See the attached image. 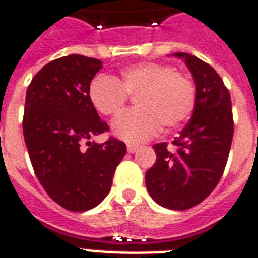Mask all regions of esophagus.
<instances>
[{
	"mask_svg": "<svg viewBox=\"0 0 258 258\" xmlns=\"http://www.w3.org/2000/svg\"><path fill=\"white\" fill-rule=\"evenodd\" d=\"M138 150V146L134 145V143H127V151L130 154H134Z\"/></svg>",
	"mask_w": 258,
	"mask_h": 258,
	"instance_id": "obj_1",
	"label": "esophagus"
}]
</instances>
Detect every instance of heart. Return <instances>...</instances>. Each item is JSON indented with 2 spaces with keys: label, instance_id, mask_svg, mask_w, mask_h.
<instances>
[{
  "label": "heart",
  "instance_id": "heart-1",
  "mask_svg": "<svg viewBox=\"0 0 258 258\" xmlns=\"http://www.w3.org/2000/svg\"><path fill=\"white\" fill-rule=\"evenodd\" d=\"M138 108L113 121L112 131L128 142L149 139L161 130L176 128L187 120L196 105V88L190 79L171 66L138 62L121 70L120 79L97 75L89 84L88 96L97 112L116 116L135 96Z\"/></svg>",
  "mask_w": 258,
  "mask_h": 258
}]
</instances>
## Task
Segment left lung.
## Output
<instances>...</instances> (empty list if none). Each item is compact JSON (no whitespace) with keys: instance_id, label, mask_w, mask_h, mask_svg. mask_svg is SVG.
Listing matches in <instances>:
<instances>
[{"instance_id":"1","label":"left lung","mask_w":258,"mask_h":258,"mask_svg":"<svg viewBox=\"0 0 258 258\" xmlns=\"http://www.w3.org/2000/svg\"><path fill=\"white\" fill-rule=\"evenodd\" d=\"M183 58L196 83V105L187 125L172 142L157 143V161L146 172V186L157 204L186 210L201 204L224 174L233 141L232 101L213 67L188 53Z\"/></svg>"}]
</instances>
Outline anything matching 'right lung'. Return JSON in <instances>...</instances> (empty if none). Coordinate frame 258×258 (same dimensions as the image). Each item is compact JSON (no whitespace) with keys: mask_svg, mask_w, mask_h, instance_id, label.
Returning a JSON list of instances; mask_svg holds the SVG:
<instances>
[{"mask_svg":"<svg viewBox=\"0 0 258 258\" xmlns=\"http://www.w3.org/2000/svg\"><path fill=\"white\" fill-rule=\"evenodd\" d=\"M101 61L70 54L48 62L26 89L24 139L40 183L52 200L71 212H86L111 190L124 142L109 138L89 142L108 131L88 96Z\"/></svg>","mask_w":258,"mask_h":258,"instance_id":"obj_1","label":"right lung"}]
</instances>
